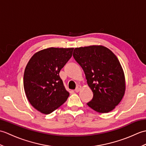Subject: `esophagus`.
Instances as JSON below:
<instances>
[{
  "label": "esophagus",
  "mask_w": 146,
  "mask_h": 146,
  "mask_svg": "<svg viewBox=\"0 0 146 146\" xmlns=\"http://www.w3.org/2000/svg\"><path fill=\"white\" fill-rule=\"evenodd\" d=\"M81 88H82V86H80V85H77V86H76V89L75 90V92H76V93H78L80 90H81Z\"/></svg>",
  "instance_id": "esophagus-1"
}]
</instances>
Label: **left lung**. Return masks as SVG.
I'll use <instances>...</instances> for the list:
<instances>
[{
    "label": "left lung",
    "instance_id": "obj_1",
    "mask_svg": "<svg viewBox=\"0 0 146 146\" xmlns=\"http://www.w3.org/2000/svg\"><path fill=\"white\" fill-rule=\"evenodd\" d=\"M73 57L85 74L94 97L87 103L99 113H108L124 95L125 75L118 58L109 49L93 45L76 48Z\"/></svg>",
    "mask_w": 146,
    "mask_h": 146
}]
</instances>
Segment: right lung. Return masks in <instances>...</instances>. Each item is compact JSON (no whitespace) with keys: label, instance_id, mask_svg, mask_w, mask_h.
<instances>
[{"label":"right lung","instance_id":"obj_1","mask_svg":"<svg viewBox=\"0 0 146 146\" xmlns=\"http://www.w3.org/2000/svg\"><path fill=\"white\" fill-rule=\"evenodd\" d=\"M74 48H49L36 52L24 74V88L37 110L49 114L66 101V91L59 73L72 56Z\"/></svg>","mask_w":146,"mask_h":146}]
</instances>
